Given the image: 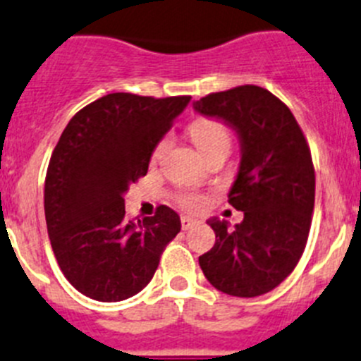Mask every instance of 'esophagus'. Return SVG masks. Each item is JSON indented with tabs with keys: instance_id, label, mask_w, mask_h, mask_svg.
I'll use <instances>...</instances> for the list:
<instances>
[{
	"instance_id": "esophagus-1",
	"label": "esophagus",
	"mask_w": 361,
	"mask_h": 361,
	"mask_svg": "<svg viewBox=\"0 0 361 361\" xmlns=\"http://www.w3.org/2000/svg\"><path fill=\"white\" fill-rule=\"evenodd\" d=\"M192 225H196V219H192V217H188V216L181 217V228L188 230Z\"/></svg>"
}]
</instances>
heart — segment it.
Wrapping results in <instances>:
<instances>
[{"label": "heart", "mask_w": 361, "mask_h": 361, "mask_svg": "<svg viewBox=\"0 0 361 361\" xmlns=\"http://www.w3.org/2000/svg\"><path fill=\"white\" fill-rule=\"evenodd\" d=\"M190 138H192L203 158L219 151L228 154L230 145H232V136H230L228 129L216 120H197V122H194L190 126ZM165 147H167V140H161L152 152V160H160L161 154L165 152ZM180 204L188 210H197L203 204V197L197 196V194H183V196H180Z\"/></svg>", "instance_id": "obj_1"}]
</instances>
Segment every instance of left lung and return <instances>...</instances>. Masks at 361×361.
<instances>
[{"label": "left lung", "instance_id": "left-lung-1", "mask_svg": "<svg viewBox=\"0 0 361 361\" xmlns=\"http://www.w3.org/2000/svg\"><path fill=\"white\" fill-rule=\"evenodd\" d=\"M235 131L241 161L228 203L245 214L228 228L210 217L216 245L200 257L204 277L232 297H259L293 271L306 248L314 207V169L293 113L264 87L245 86L192 102Z\"/></svg>", "mask_w": 361, "mask_h": 361}]
</instances>
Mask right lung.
Returning a JSON list of instances; mask_svg holds the SVG:
<instances>
[{"mask_svg":"<svg viewBox=\"0 0 361 361\" xmlns=\"http://www.w3.org/2000/svg\"><path fill=\"white\" fill-rule=\"evenodd\" d=\"M188 102L109 93L80 109L55 145L44 181L48 235L61 271L86 297L120 302L144 290L181 230L165 204L128 221L124 196Z\"/></svg>","mask_w":361,"mask_h":361,"instance_id":"obj_1","label":"right lung"}]
</instances>
